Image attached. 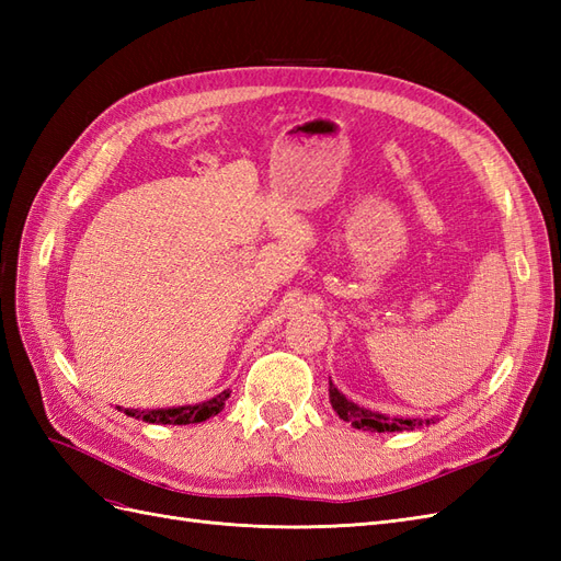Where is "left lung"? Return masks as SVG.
Listing matches in <instances>:
<instances>
[{"label":"left lung","mask_w":561,"mask_h":561,"mask_svg":"<svg viewBox=\"0 0 561 561\" xmlns=\"http://www.w3.org/2000/svg\"><path fill=\"white\" fill-rule=\"evenodd\" d=\"M330 402L334 407V412L348 421L351 426L363 428V431H377V433H393V431H414L421 426H431L435 419H398V416H386L369 412L365 407H358L355 402L346 400L330 381Z\"/></svg>","instance_id":"left-lung-1"}]
</instances>
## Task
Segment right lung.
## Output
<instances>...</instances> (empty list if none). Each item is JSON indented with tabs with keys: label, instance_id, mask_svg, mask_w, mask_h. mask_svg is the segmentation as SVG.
<instances>
[{
	"label": "right lung",
	"instance_id": "1",
	"mask_svg": "<svg viewBox=\"0 0 561 561\" xmlns=\"http://www.w3.org/2000/svg\"><path fill=\"white\" fill-rule=\"evenodd\" d=\"M231 390H222V393L215 396L213 400L203 402V404H190V407H173V410H151V412H140V410H124V414L142 419L147 423H173V426H186V423H201L210 416H215L219 410L225 407V400L229 398Z\"/></svg>",
	"mask_w": 561,
	"mask_h": 561
}]
</instances>
